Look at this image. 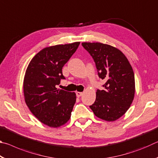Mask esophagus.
I'll return each mask as SVG.
<instances>
[{
	"label": "esophagus",
	"mask_w": 158,
	"mask_h": 158,
	"mask_svg": "<svg viewBox=\"0 0 158 158\" xmlns=\"http://www.w3.org/2000/svg\"><path fill=\"white\" fill-rule=\"evenodd\" d=\"M76 95H77V97L79 98V97H81V96L83 95V93H81V92H77L76 93Z\"/></svg>",
	"instance_id": "34e87169"
}]
</instances>
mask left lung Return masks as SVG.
I'll list each match as a JSON object with an SVG mask.
<instances>
[{
  "instance_id": "obj_1",
  "label": "left lung",
  "mask_w": 158,
  "mask_h": 158,
  "mask_svg": "<svg viewBox=\"0 0 158 158\" xmlns=\"http://www.w3.org/2000/svg\"><path fill=\"white\" fill-rule=\"evenodd\" d=\"M82 46L93 57L98 76L105 79L104 90H98L93 105L96 116L115 121L126 113L135 97V81L132 66L117 48L100 42H83Z\"/></svg>"
}]
</instances>
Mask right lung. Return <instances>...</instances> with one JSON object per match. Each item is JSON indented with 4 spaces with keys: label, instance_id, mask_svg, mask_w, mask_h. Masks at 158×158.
<instances>
[{
    "label": "right lung",
    "instance_id": "right-lung-1",
    "mask_svg": "<svg viewBox=\"0 0 158 158\" xmlns=\"http://www.w3.org/2000/svg\"><path fill=\"white\" fill-rule=\"evenodd\" d=\"M79 42L45 47L32 58L23 79L26 105L40 121L51 127L65 125L76 102L73 92L57 89L62 68L76 52Z\"/></svg>",
    "mask_w": 158,
    "mask_h": 158
}]
</instances>
